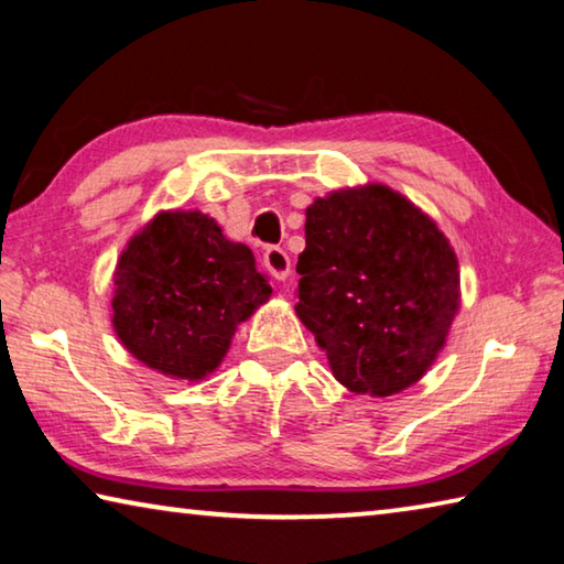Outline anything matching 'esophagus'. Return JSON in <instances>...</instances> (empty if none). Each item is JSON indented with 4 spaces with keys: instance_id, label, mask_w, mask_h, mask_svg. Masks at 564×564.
<instances>
[{
    "instance_id": "esophagus-1",
    "label": "esophagus",
    "mask_w": 564,
    "mask_h": 564,
    "mask_svg": "<svg viewBox=\"0 0 564 564\" xmlns=\"http://www.w3.org/2000/svg\"><path fill=\"white\" fill-rule=\"evenodd\" d=\"M263 265H265V271H269L275 281H285V279H289V275H291V259H289V253H285L283 248H279V246L265 248Z\"/></svg>"
}]
</instances>
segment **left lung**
I'll list each match as a JSON object with an SVG mask.
<instances>
[{
    "label": "left lung",
    "instance_id": "1",
    "mask_svg": "<svg viewBox=\"0 0 564 564\" xmlns=\"http://www.w3.org/2000/svg\"><path fill=\"white\" fill-rule=\"evenodd\" d=\"M295 316L350 393L415 386L460 308V271L431 216L383 184L338 188L305 208Z\"/></svg>",
    "mask_w": 564,
    "mask_h": 564
}]
</instances>
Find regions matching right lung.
Segmentation results:
<instances>
[{
    "label": "right lung",
    "instance_id": "add662e5",
    "mask_svg": "<svg viewBox=\"0 0 564 564\" xmlns=\"http://www.w3.org/2000/svg\"><path fill=\"white\" fill-rule=\"evenodd\" d=\"M271 299L246 243L202 212H159L113 271L111 326L156 373L198 383L221 366L238 323Z\"/></svg>",
    "mask_w": 564,
    "mask_h": 564
}]
</instances>
